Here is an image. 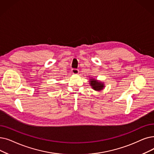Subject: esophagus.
Segmentation results:
<instances>
[{
    "mask_svg": "<svg viewBox=\"0 0 154 154\" xmlns=\"http://www.w3.org/2000/svg\"><path fill=\"white\" fill-rule=\"evenodd\" d=\"M72 73H73V74H77V73H79V69H73L72 70Z\"/></svg>",
    "mask_w": 154,
    "mask_h": 154,
    "instance_id": "esophagus-1",
    "label": "esophagus"
}]
</instances>
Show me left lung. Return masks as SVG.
<instances>
[{"label": "left lung", "instance_id": "left-lung-1", "mask_svg": "<svg viewBox=\"0 0 154 154\" xmlns=\"http://www.w3.org/2000/svg\"><path fill=\"white\" fill-rule=\"evenodd\" d=\"M90 85L93 89L95 91H101L104 88V84L103 82H99L94 79H91L90 80Z\"/></svg>", "mask_w": 154, "mask_h": 154}]
</instances>
